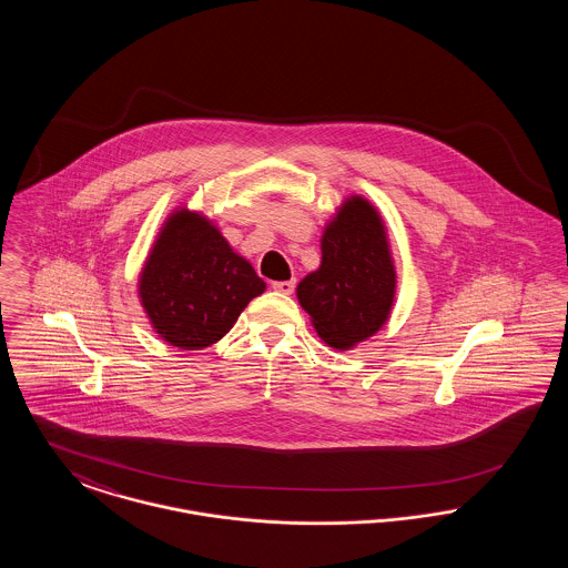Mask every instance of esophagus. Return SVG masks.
<instances>
[{
	"label": "esophagus",
	"mask_w": 568,
	"mask_h": 568,
	"mask_svg": "<svg viewBox=\"0 0 568 568\" xmlns=\"http://www.w3.org/2000/svg\"><path fill=\"white\" fill-rule=\"evenodd\" d=\"M294 287H296V281H274V283H272V290H274V292L287 294V296L294 292Z\"/></svg>",
	"instance_id": "esophagus-1"
}]
</instances>
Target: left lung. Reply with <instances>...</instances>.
<instances>
[{
    "mask_svg": "<svg viewBox=\"0 0 568 568\" xmlns=\"http://www.w3.org/2000/svg\"><path fill=\"white\" fill-rule=\"evenodd\" d=\"M396 285L387 225L371 200L353 193L327 219L322 264L297 283V302L327 347L349 352L387 324Z\"/></svg>",
    "mask_w": 568,
    "mask_h": 568,
    "instance_id": "left-lung-1",
    "label": "left lung"
}]
</instances>
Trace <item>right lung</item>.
Segmentation results:
<instances>
[{
	"label": "right lung",
	"instance_id": "add662e5",
	"mask_svg": "<svg viewBox=\"0 0 568 568\" xmlns=\"http://www.w3.org/2000/svg\"><path fill=\"white\" fill-rule=\"evenodd\" d=\"M138 300L163 343L197 352L215 345L266 283L225 241L215 221L176 206L138 274Z\"/></svg>",
	"mask_w": 568,
	"mask_h": 568
}]
</instances>
